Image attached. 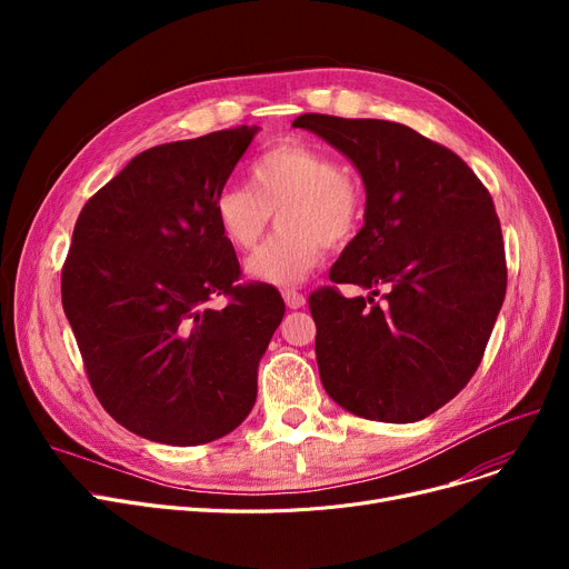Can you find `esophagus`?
<instances>
[{
	"instance_id": "1",
	"label": "esophagus",
	"mask_w": 569,
	"mask_h": 569,
	"mask_svg": "<svg viewBox=\"0 0 569 569\" xmlns=\"http://www.w3.org/2000/svg\"><path fill=\"white\" fill-rule=\"evenodd\" d=\"M283 300H286V307L288 309H300V307H305V295L300 292V290H295V288H283Z\"/></svg>"
}]
</instances>
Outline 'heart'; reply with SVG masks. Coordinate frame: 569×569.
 Segmentation results:
<instances>
[{
  "label": "heart",
  "mask_w": 569,
  "mask_h": 569,
  "mask_svg": "<svg viewBox=\"0 0 569 569\" xmlns=\"http://www.w3.org/2000/svg\"><path fill=\"white\" fill-rule=\"evenodd\" d=\"M367 196L360 179L305 142L267 149L249 168L247 184L217 193L214 217L228 242L251 251L279 217V232L249 260L247 274L272 286H295L311 277L325 247L341 251L360 234Z\"/></svg>",
  "instance_id": "b5f03b06"
}]
</instances>
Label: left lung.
Here are the masks:
<instances>
[{"label":"left lung","mask_w":569,"mask_h":569,"mask_svg":"<svg viewBox=\"0 0 569 569\" xmlns=\"http://www.w3.org/2000/svg\"><path fill=\"white\" fill-rule=\"evenodd\" d=\"M292 127L343 152L367 189L365 226L330 269L335 286L309 295L325 392L367 420H425L480 367L505 300L491 193L452 149L410 127L318 112ZM337 282L370 297L343 298Z\"/></svg>","instance_id":"left-lung-1"}]
</instances>
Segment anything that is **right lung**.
<instances>
[{
    "label": "right lung",
    "mask_w": 569,
    "mask_h": 569,
    "mask_svg": "<svg viewBox=\"0 0 569 569\" xmlns=\"http://www.w3.org/2000/svg\"><path fill=\"white\" fill-rule=\"evenodd\" d=\"M256 127L144 149L82 207L62 305L89 385L114 422L200 445L244 422L283 318L267 283H237L214 200ZM217 296L227 300L212 308Z\"/></svg>",
    "instance_id": "1"
}]
</instances>
